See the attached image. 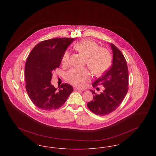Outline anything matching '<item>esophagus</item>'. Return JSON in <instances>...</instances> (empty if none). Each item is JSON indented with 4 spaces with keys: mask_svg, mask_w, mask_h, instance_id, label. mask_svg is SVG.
Segmentation results:
<instances>
[{
    "mask_svg": "<svg viewBox=\"0 0 156 156\" xmlns=\"http://www.w3.org/2000/svg\"><path fill=\"white\" fill-rule=\"evenodd\" d=\"M74 89L75 90H82L81 89H80L79 88H75Z\"/></svg>",
    "mask_w": 156,
    "mask_h": 156,
    "instance_id": "34e87169",
    "label": "esophagus"
}]
</instances>
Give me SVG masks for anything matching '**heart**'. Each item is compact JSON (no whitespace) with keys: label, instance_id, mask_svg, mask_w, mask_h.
<instances>
[{"label":"heart","instance_id":"b5f03b06","mask_svg":"<svg viewBox=\"0 0 156 156\" xmlns=\"http://www.w3.org/2000/svg\"><path fill=\"white\" fill-rule=\"evenodd\" d=\"M74 48L86 57V64L91 71L97 75L105 73L112 64L111 55L109 51L103 47H100L92 40H84L76 43ZM71 52L66 50L64 52L61 62L63 65L69 63ZM92 74L87 68H75L70 69L66 74L67 81L80 87H83L91 79Z\"/></svg>","mask_w":156,"mask_h":156}]
</instances>
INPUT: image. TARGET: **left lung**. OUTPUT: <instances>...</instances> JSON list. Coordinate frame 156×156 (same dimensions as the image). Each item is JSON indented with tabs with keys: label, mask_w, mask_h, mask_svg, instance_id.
<instances>
[{
	"label": "left lung",
	"mask_w": 156,
	"mask_h": 156,
	"mask_svg": "<svg viewBox=\"0 0 156 156\" xmlns=\"http://www.w3.org/2000/svg\"><path fill=\"white\" fill-rule=\"evenodd\" d=\"M113 51L112 67L92 84L93 87L102 85L105 90L94 94L93 100L87 104L89 110L97 115L105 116L116 110L123 101L128 90L129 74L126 59L115 45L111 43Z\"/></svg>",
	"instance_id": "obj_1"
}]
</instances>
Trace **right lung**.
<instances>
[{
    "mask_svg": "<svg viewBox=\"0 0 156 156\" xmlns=\"http://www.w3.org/2000/svg\"><path fill=\"white\" fill-rule=\"evenodd\" d=\"M74 40L55 38L42 41L33 48L27 58L26 89L32 102L42 110L59 108L74 90L67 83H62L58 90L51 83L52 72L59 68L64 52Z\"/></svg>",
    "mask_w": 156,
    "mask_h": 156,
    "instance_id": "obj_1",
    "label": "right lung"
}]
</instances>
